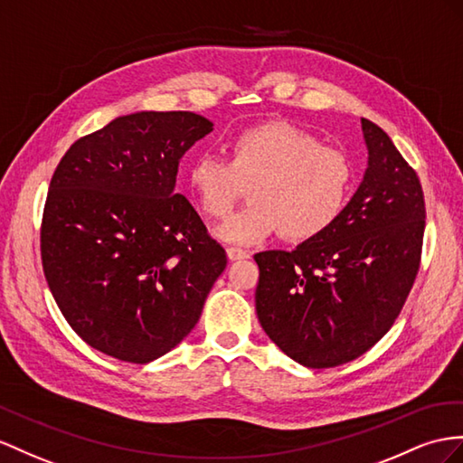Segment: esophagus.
Returning a JSON list of instances; mask_svg holds the SVG:
<instances>
[{"label": "esophagus", "mask_w": 463, "mask_h": 463, "mask_svg": "<svg viewBox=\"0 0 463 463\" xmlns=\"http://www.w3.org/2000/svg\"><path fill=\"white\" fill-rule=\"evenodd\" d=\"M227 256H229V260H232V262H236V260H246V258H250V254H248L246 250H241V248H227Z\"/></svg>", "instance_id": "esophagus-1"}]
</instances>
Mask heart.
I'll return each instance as SVG.
<instances>
[{
    "label": "heart",
    "instance_id": "1",
    "mask_svg": "<svg viewBox=\"0 0 463 463\" xmlns=\"http://www.w3.org/2000/svg\"><path fill=\"white\" fill-rule=\"evenodd\" d=\"M229 162L201 154L187 168V187L213 219H224L250 187L252 203L217 229L229 244H256L281 229L289 241H309L338 221L352 192L345 154L321 146L289 123L241 130L229 145Z\"/></svg>",
    "mask_w": 463,
    "mask_h": 463
}]
</instances>
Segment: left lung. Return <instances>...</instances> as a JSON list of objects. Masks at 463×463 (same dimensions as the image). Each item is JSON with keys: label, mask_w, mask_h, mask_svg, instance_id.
<instances>
[{"label": "left lung", "mask_w": 463, "mask_h": 463, "mask_svg": "<svg viewBox=\"0 0 463 463\" xmlns=\"http://www.w3.org/2000/svg\"><path fill=\"white\" fill-rule=\"evenodd\" d=\"M367 168L338 221L295 250L254 256L256 315L305 367L358 358L393 326L417 278L424 195L383 128L362 118Z\"/></svg>", "instance_id": "1"}]
</instances>
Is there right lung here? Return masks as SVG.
<instances>
[{
    "label": "right lung",
    "instance_id": "add662e5",
    "mask_svg": "<svg viewBox=\"0 0 463 463\" xmlns=\"http://www.w3.org/2000/svg\"><path fill=\"white\" fill-rule=\"evenodd\" d=\"M213 130L192 111H137L76 140L51 180L41 254L52 298L91 348L148 364L192 333L227 252L175 194Z\"/></svg>",
    "mask_w": 463,
    "mask_h": 463
}]
</instances>
